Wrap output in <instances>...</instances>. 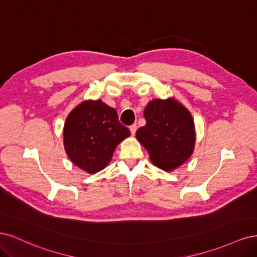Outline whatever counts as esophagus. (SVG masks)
<instances>
[{"instance_id": "esophagus-1", "label": "esophagus", "mask_w": 257, "mask_h": 257, "mask_svg": "<svg viewBox=\"0 0 257 257\" xmlns=\"http://www.w3.org/2000/svg\"><path fill=\"white\" fill-rule=\"evenodd\" d=\"M136 130H137V125L136 124H133V125H131L130 126V131H131V134L132 135H135V133H136Z\"/></svg>"}]
</instances>
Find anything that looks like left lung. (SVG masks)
<instances>
[{"label": "left lung", "mask_w": 257, "mask_h": 257, "mask_svg": "<svg viewBox=\"0 0 257 257\" xmlns=\"http://www.w3.org/2000/svg\"><path fill=\"white\" fill-rule=\"evenodd\" d=\"M146 125L136 132L137 141L149 153L152 164L173 172L195 149L196 133L191 112L175 97L155 98L147 104Z\"/></svg>", "instance_id": "left-lung-1"}]
</instances>
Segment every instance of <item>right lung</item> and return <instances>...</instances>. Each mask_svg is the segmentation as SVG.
Segmentation results:
<instances>
[{"label":"right lung","mask_w":257,"mask_h":257,"mask_svg":"<svg viewBox=\"0 0 257 257\" xmlns=\"http://www.w3.org/2000/svg\"><path fill=\"white\" fill-rule=\"evenodd\" d=\"M130 135V130L119 122L115 109L102 99H87L67 115L63 144L74 165L95 174L109 164L116 146Z\"/></svg>","instance_id":"obj_1"}]
</instances>
